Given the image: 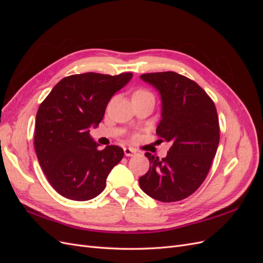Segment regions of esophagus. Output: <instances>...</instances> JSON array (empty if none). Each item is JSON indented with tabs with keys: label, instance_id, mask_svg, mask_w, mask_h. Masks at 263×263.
Listing matches in <instances>:
<instances>
[{
	"label": "esophagus",
	"instance_id": "1",
	"mask_svg": "<svg viewBox=\"0 0 263 263\" xmlns=\"http://www.w3.org/2000/svg\"><path fill=\"white\" fill-rule=\"evenodd\" d=\"M124 153H125V156H127V157H132V156H134L135 154H136V150H135L134 148H128V147H126V148H124Z\"/></svg>",
	"mask_w": 263,
	"mask_h": 263
}]
</instances>
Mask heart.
I'll list each match as a JSON object with an SVG mask.
<instances>
[{"mask_svg": "<svg viewBox=\"0 0 263 263\" xmlns=\"http://www.w3.org/2000/svg\"><path fill=\"white\" fill-rule=\"evenodd\" d=\"M145 94H150V93L147 90H145V89H138V90H136V91L133 93V98L140 97V95H145Z\"/></svg>", "mask_w": 263, "mask_h": 263, "instance_id": "1", "label": "heart"}]
</instances>
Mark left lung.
Returning a JSON list of instances; mask_svg holds the SVG:
<instances>
[{"label":"left lung","mask_w":263,"mask_h":263,"mask_svg":"<svg viewBox=\"0 0 263 263\" xmlns=\"http://www.w3.org/2000/svg\"><path fill=\"white\" fill-rule=\"evenodd\" d=\"M162 100L157 135L171 142L168 155L159 159L146 153L148 172L139 178L144 192L157 201L184 200L208 177L219 142V122L213 100L191 79L172 71L141 74Z\"/></svg>","instance_id":"1"}]
</instances>
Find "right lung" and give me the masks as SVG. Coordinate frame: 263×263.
<instances>
[{
    "instance_id": "add662e5",
    "label": "right lung",
    "mask_w": 263,
    "mask_h": 263,
    "mask_svg": "<svg viewBox=\"0 0 263 263\" xmlns=\"http://www.w3.org/2000/svg\"><path fill=\"white\" fill-rule=\"evenodd\" d=\"M133 77L86 72L63 78L42 102L34 146L50 185L63 197L89 201L105 189L106 178L122 160L115 145L99 150L89 128L98 126L110 98Z\"/></svg>"
}]
</instances>
